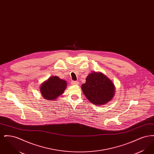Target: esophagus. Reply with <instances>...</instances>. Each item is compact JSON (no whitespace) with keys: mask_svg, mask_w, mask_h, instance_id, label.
Listing matches in <instances>:
<instances>
[{"mask_svg":"<svg viewBox=\"0 0 154 154\" xmlns=\"http://www.w3.org/2000/svg\"><path fill=\"white\" fill-rule=\"evenodd\" d=\"M71 83H72V85H79V81H72L71 82Z\"/></svg>","mask_w":154,"mask_h":154,"instance_id":"obj_1","label":"esophagus"}]
</instances>
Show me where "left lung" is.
<instances>
[{"mask_svg": "<svg viewBox=\"0 0 154 154\" xmlns=\"http://www.w3.org/2000/svg\"><path fill=\"white\" fill-rule=\"evenodd\" d=\"M85 96L91 103L102 105L110 101L115 92L114 85L106 75L101 73L89 74L86 82L81 86Z\"/></svg>", "mask_w": 154, "mask_h": 154, "instance_id": "left-lung-1", "label": "left lung"}]
</instances>
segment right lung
Here are the masks:
<instances>
[{
  "label": "right lung",
  "instance_id": "right-lung-1",
  "mask_svg": "<svg viewBox=\"0 0 154 154\" xmlns=\"http://www.w3.org/2000/svg\"><path fill=\"white\" fill-rule=\"evenodd\" d=\"M66 85L65 81L57 76H52L42 84L40 92L44 99L54 100L64 92Z\"/></svg>",
  "mask_w": 154,
  "mask_h": 154
}]
</instances>
